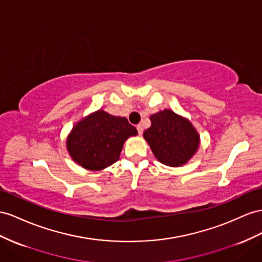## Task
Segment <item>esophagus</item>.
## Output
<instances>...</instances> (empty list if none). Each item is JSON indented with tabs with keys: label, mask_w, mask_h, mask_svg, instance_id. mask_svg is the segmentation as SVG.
Returning a JSON list of instances; mask_svg holds the SVG:
<instances>
[{
	"label": "esophagus",
	"mask_w": 262,
	"mask_h": 262,
	"mask_svg": "<svg viewBox=\"0 0 262 262\" xmlns=\"http://www.w3.org/2000/svg\"><path fill=\"white\" fill-rule=\"evenodd\" d=\"M137 130H138V134H139V135H142L143 132H144V129H143V125H142V124H138V125H137Z\"/></svg>",
	"instance_id": "1"
}]
</instances>
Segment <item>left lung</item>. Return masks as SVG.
Returning a JSON list of instances; mask_svg holds the SVG:
<instances>
[{"label":"left lung","mask_w":262,"mask_h":262,"mask_svg":"<svg viewBox=\"0 0 262 262\" xmlns=\"http://www.w3.org/2000/svg\"><path fill=\"white\" fill-rule=\"evenodd\" d=\"M150 122L151 126L144 132V138L160 163L179 167L195 155L200 139L188 119L164 110L151 115Z\"/></svg>","instance_id":"left-lung-1"}]
</instances>
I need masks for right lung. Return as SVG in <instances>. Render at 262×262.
<instances>
[{
	"instance_id": "add662e5",
	"label": "right lung",
	"mask_w": 262,
	"mask_h": 262,
	"mask_svg": "<svg viewBox=\"0 0 262 262\" xmlns=\"http://www.w3.org/2000/svg\"><path fill=\"white\" fill-rule=\"evenodd\" d=\"M137 129L125 117L99 110L79 120L66 140L75 163L89 170H102L119 159L125 140Z\"/></svg>"
}]
</instances>
